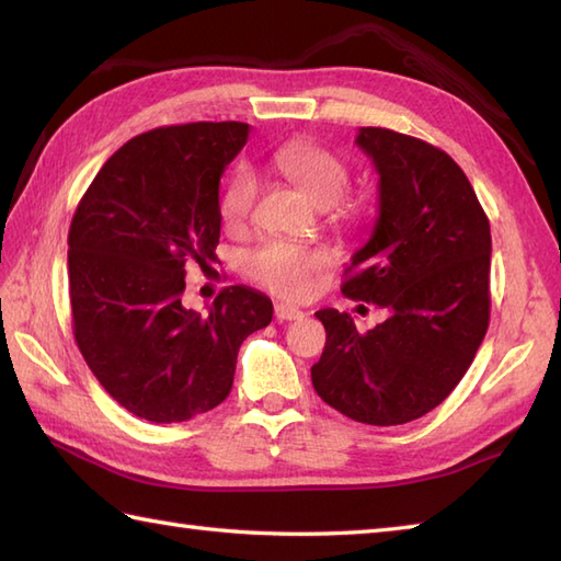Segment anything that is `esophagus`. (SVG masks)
I'll return each instance as SVG.
<instances>
[{
    "mask_svg": "<svg viewBox=\"0 0 561 561\" xmlns=\"http://www.w3.org/2000/svg\"><path fill=\"white\" fill-rule=\"evenodd\" d=\"M274 318H277L279 323H284V320H299V318H304V311L296 306H289V304H277L274 306Z\"/></svg>",
    "mask_w": 561,
    "mask_h": 561,
    "instance_id": "obj_1",
    "label": "esophagus"
}]
</instances>
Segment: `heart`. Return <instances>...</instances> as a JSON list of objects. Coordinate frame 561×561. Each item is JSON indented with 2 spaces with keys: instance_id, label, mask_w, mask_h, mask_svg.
Here are the masks:
<instances>
[{
  "instance_id": "b5f03b06",
  "label": "heart",
  "mask_w": 561,
  "mask_h": 561,
  "mask_svg": "<svg viewBox=\"0 0 561 561\" xmlns=\"http://www.w3.org/2000/svg\"><path fill=\"white\" fill-rule=\"evenodd\" d=\"M270 163L289 183L311 197L316 205L350 217L352 205L342 202L350 183V165L337 151L311 139H291L272 149ZM257 197V175L250 165H238L221 193V219L229 229H243ZM332 262L325 248L301 245L294 241H267L248 255L245 272L260 287L284 299H306L318 274Z\"/></svg>"
}]
</instances>
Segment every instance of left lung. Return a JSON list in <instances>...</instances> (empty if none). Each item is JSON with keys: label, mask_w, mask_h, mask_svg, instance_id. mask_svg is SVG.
Listing matches in <instances>:
<instances>
[{"label": "left lung", "mask_w": 561, "mask_h": 561, "mask_svg": "<svg viewBox=\"0 0 561 561\" xmlns=\"http://www.w3.org/2000/svg\"><path fill=\"white\" fill-rule=\"evenodd\" d=\"M356 145L378 173V219L344 270L342 294L388 318L356 330L323 308L313 388L354 422L396 426L432 412L460 383L490 325V219L446 151L386 127ZM364 308V306H359Z\"/></svg>", "instance_id": "8db88e82"}]
</instances>
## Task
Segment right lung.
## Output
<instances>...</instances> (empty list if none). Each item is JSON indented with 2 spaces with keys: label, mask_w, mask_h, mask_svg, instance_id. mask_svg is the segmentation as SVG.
<instances>
[{
  "label": "right lung",
  "mask_w": 561,
  "mask_h": 561,
  "mask_svg": "<svg viewBox=\"0 0 561 561\" xmlns=\"http://www.w3.org/2000/svg\"><path fill=\"white\" fill-rule=\"evenodd\" d=\"M245 123L149 129L117 149L69 226V304L77 347L105 392L157 424L226 400L238 350L267 328L272 301L226 287L207 313L181 304L185 265L205 272L219 245V181Z\"/></svg>",
  "instance_id": "obj_1"
}]
</instances>
